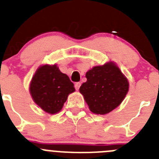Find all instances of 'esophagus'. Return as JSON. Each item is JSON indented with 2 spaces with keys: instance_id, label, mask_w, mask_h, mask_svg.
<instances>
[{
  "instance_id": "esophagus-1",
  "label": "esophagus",
  "mask_w": 159,
  "mask_h": 159,
  "mask_svg": "<svg viewBox=\"0 0 159 159\" xmlns=\"http://www.w3.org/2000/svg\"><path fill=\"white\" fill-rule=\"evenodd\" d=\"M80 85H81V83H80V82L75 83V89H76V90L80 89Z\"/></svg>"
}]
</instances>
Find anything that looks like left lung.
Masks as SVG:
<instances>
[{"label": "left lung", "instance_id": "left-lung-1", "mask_svg": "<svg viewBox=\"0 0 159 159\" xmlns=\"http://www.w3.org/2000/svg\"><path fill=\"white\" fill-rule=\"evenodd\" d=\"M80 88L91 111L105 115L117 107L128 92L129 83L113 63L96 66L86 73Z\"/></svg>", "mask_w": 159, "mask_h": 159}]
</instances>
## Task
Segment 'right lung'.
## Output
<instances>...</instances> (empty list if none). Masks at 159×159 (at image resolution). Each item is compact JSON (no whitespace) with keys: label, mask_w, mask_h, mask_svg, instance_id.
<instances>
[{"label":"right lung","mask_w":159,"mask_h":159,"mask_svg":"<svg viewBox=\"0 0 159 159\" xmlns=\"http://www.w3.org/2000/svg\"><path fill=\"white\" fill-rule=\"evenodd\" d=\"M73 92V83L56 64L39 67L30 84V93L34 102L49 114L60 111L67 95Z\"/></svg>","instance_id":"1"}]
</instances>
